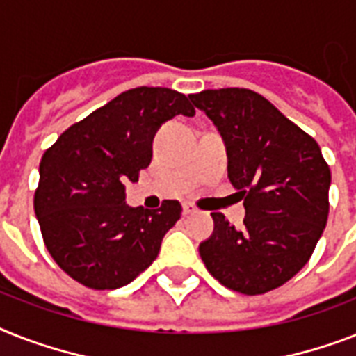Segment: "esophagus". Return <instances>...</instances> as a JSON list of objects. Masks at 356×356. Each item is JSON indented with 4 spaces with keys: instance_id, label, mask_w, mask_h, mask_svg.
<instances>
[{
    "instance_id": "1",
    "label": "esophagus",
    "mask_w": 356,
    "mask_h": 356,
    "mask_svg": "<svg viewBox=\"0 0 356 356\" xmlns=\"http://www.w3.org/2000/svg\"><path fill=\"white\" fill-rule=\"evenodd\" d=\"M195 212V208H193V204L190 203H183V213L184 216H190V213Z\"/></svg>"
}]
</instances>
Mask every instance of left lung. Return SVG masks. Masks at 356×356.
Segmentation results:
<instances>
[{"instance_id": "1", "label": "left lung", "mask_w": 356, "mask_h": 356, "mask_svg": "<svg viewBox=\"0 0 356 356\" xmlns=\"http://www.w3.org/2000/svg\"><path fill=\"white\" fill-rule=\"evenodd\" d=\"M218 126L228 179L245 199V228L213 212V234L199 245L204 267L236 293L265 294L300 273L329 216L331 170L318 143L256 91L192 95Z\"/></svg>"}]
</instances>
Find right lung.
I'll use <instances>...</instances> for the list:
<instances>
[{"mask_svg":"<svg viewBox=\"0 0 356 356\" xmlns=\"http://www.w3.org/2000/svg\"><path fill=\"white\" fill-rule=\"evenodd\" d=\"M175 115L193 117L188 97L135 88L73 124L43 153L34 192L43 243L58 267L89 289L128 285L157 258L181 218L179 201L131 208L126 183L152 161L153 135Z\"/></svg>","mask_w":356,"mask_h":356,"instance_id":"right-lung-1","label":"right lung"}]
</instances>
